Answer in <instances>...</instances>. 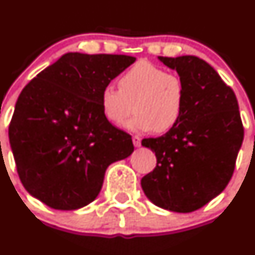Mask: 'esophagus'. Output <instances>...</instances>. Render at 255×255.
I'll list each match as a JSON object with an SVG mask.
<instances>
[{"mask_svg": "<svg viewBox=\"0 0 255 255\" xmlns=\"http://www.w3.org/2000/svg\"><path fill=\"white\" fill-rule=\"evenodd\" d=\"M133 144H134V146H140V144H142V138L139 137V135H133Z\"/></svg>", "mask_w": 255, "mask_h": 255, "instance_id": "esophagus-1", "label": "esophagus"}]
</instances>
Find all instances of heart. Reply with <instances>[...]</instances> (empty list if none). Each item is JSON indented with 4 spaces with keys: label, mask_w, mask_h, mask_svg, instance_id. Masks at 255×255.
Here are the masks:
<instances>
[{
    "label": "heart",
    "mask_w": 255,
    "mask_h": 255,
    "mask_svg": "<svg viewBox=\"0 0 255 255\" xmlns=\"http://www.w3.org/2000/svg\"><path fill=\"white\" fill-rule=\"evenodd\" d=\"M120 86L106 85L100 99L104 116L112 125H122L133 110L137 112L126 125L133 132L153 129L164 133L179 122L185 104V85L177 74L139 61L123 74Z\"/></svg>",
    "instance_id": "1"
}]
</instances>
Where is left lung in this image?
<instances>
[{"label": "left lung", "instance_id": "1", "mask_svg": "<svg viewBox=\"0 0 255 255\" xmlns=\"http://www.w3.org/2000/svg\"><path fill=\"white\" fill-rule=\"evenodd\" d=\"M159 59L184 81L185 104L169 132L142 140L155 151L156 165L140 182L156 206L192 212L230 182L243 142V123L235 92L210 64L192 55Z\"/></svg>", "mask_w": 255, "mask_h": 255}]
</instances>
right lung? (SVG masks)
<instances>
[{
	"label": "right lung",
	"instance_id": "add662e5",
	"mask_svg": "<svg viewBox=\"0 0 255 255\" xmlns=\"http://www.w3.org/2000/svg\"><path fill=\"white\" fill-rule=\"evenodd\" d=\"M135 61L128 55L68 53L20 92L8 128L18 176L55 210L94 201L110 164L134 150L104 116L101 91Z\"/></svg>",
	"mask_w": 255,
	"mask_h": 255
}]
</instances>
